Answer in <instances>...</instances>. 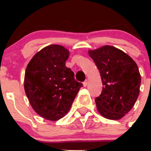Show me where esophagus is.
<instances>
[{
    "label": "esophagus",
    "mask_w": 151,
    "mask_h": 151,
    "mask_svg": "<svg viewBox=\"0 0 151 151\" xmlns=\"http://www.w3.org/2000/svg\"><path fill=\"white\" fill-rule=\"evenodd\" d=\"M88 80H85V82H83V86L84 87H86L88 85Z\"/></svg>",
    "instance_id": "obj_1"
}]
</instances>
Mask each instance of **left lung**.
Returning <instances> with one entry per match:
<instances>
[{
    "instance_id": "1",
    "label": "left lung",
    "mask_w": 151,
    "mask_h": 151,
    "mask_svg": "<svg viewBox=\"0 0 151 151\" xmlns=\"http://www.w3.org/2000/svg\"><path fill=\"white\" fill-rule=\"evenodd\" d=\"M100 72L103 90L95 99L102 116L118 120L129 113L138 99L141 75L136 63L115 47L105 45L88 50Z\"/></svg>"
}]
</instances>
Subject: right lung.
<instances>
[{"instance_id":"right-lung-1","label":"right lung","mask_w":151,"mask_h":151,"mask_svg":"<svg viewBox=\"0 0 151 151\" xmlns=\"http://www.w3.org/2000/svg\"><path fill=\"white\" fill-rule=\"evenodd\" d=\"M69 51L51 45L36 53L25 73L24 89L33 110L47 120L63 118L71 108L83 85L66 66Z\"/></svg>"}]
</instances>
